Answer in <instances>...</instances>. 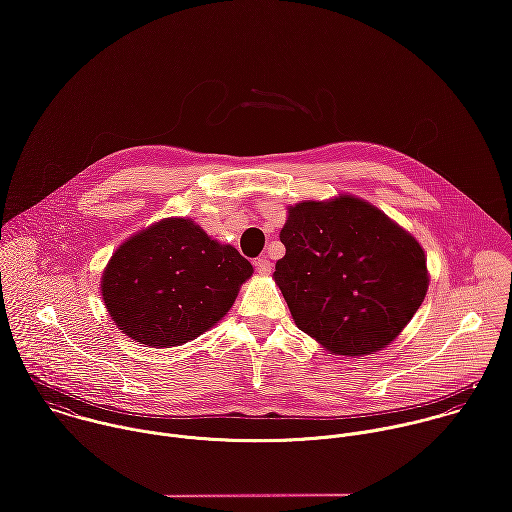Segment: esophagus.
<instances>
[{"mask_svg": "<svg viewBox=\"0 0 512 512\" xmlns=\"http://www.w3.org/2000/svg\"><path fill=\"white\" fill-rule=\"evenodd\" d=\"M253 265H255L257 273H261V275H269V273H271V261H269L267 257H259V259H255V261H253Z\"/></svg>", "mask_w": 512, "mask_h": 512, "instance_id": "esophagus-1", "label": "esophagus"}]
</instances>
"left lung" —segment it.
<instances>
[{"instance_id": "left-lung-1", "label": "left lung", "mask_w": 512, "mask_h": 512, "mask_svg": "<svg viewBox=\"0 0 512 512\" xmlns=\"http://www.w3.org/2000/svg\"><path fill=\"white\" fill-rule=\"evenodd\" d=\"M275 281L296 326L336 354L393 342L427 291L419 243L373 204L340 196L289 208Z\"/></svg>"}]
</instances>
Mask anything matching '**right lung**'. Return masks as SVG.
I'll return each mask as SVG.
<instances>
[{"mask_svg": "<svg viewBox=\"0 0 512 512\" xmlns=\"http://www.w3.org/2000/svg\"><path fill=\"white\" fill-rule=\"evenodd\" d=\"M251 273L235 247L212 241L188 218H166L115 251L101 294L123 334L168 348L221 320Z\"/></svg>", "mask_w": 512, "mask_h": 512, "instance_id": "1", "label": "right lung"}]
</instances>
